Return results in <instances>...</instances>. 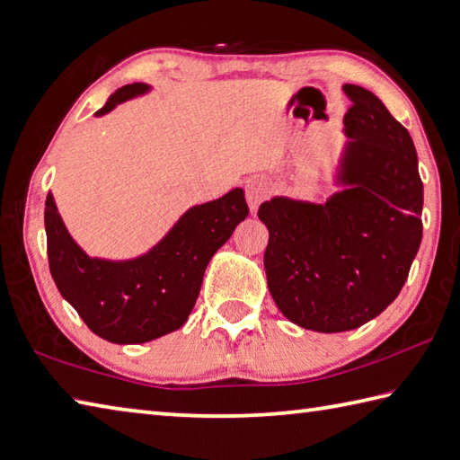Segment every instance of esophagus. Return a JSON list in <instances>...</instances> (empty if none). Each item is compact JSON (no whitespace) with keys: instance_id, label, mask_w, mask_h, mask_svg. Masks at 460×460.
<instances>
[{"instance_id":"esophagus-1","label":"esophagus","mask_w":460,"mask_h":460,"mask_svg":"<svg viewBox=\"0 0 460 460\" xmlns=\"http://www.w3.org/2000/svg\"><path fill=\"white\" fill-rule=\"evenodd\" d=\"M268 196H270V184H268L266 178L254 176L246 181V200L250 210L256 212L258 206L262 204Z\"/></svg>"}]
</instances>
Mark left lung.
<instances>
[{"instance_id":"obj_1","label":"left lung","mask_w":460,"mask_h":460,"mask_svg":"<svg viewBox=\"0 0 460 460\" xmlns=\"http://www.w3.org/2000/svg\"><path fill=\"white\" fill-rule=\"evenodd\" d=\"M352 102L336 192L324 202L274 196L260 204L264 270L276 306L314 332H346L376 318L406 282L422 240V181L412 137L375 93Z\"/></svg>"}]
</instances>
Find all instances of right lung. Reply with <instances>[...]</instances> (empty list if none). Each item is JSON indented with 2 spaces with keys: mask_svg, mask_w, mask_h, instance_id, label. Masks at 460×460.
Here are the masks:
<instances>
[{
  "mask_svg": "<svg viewBox=\"0 0 460 460\" xmlns=\"http://www.w3.org/2000/svg\"><path fill=\"white\" fill-rule=\"evenodd\" d=\"M150 90L142 82L124 85L95 118ZM246 216L244 190L234 188L218 200L188 208L148 252L108 260L77 246L49 192L43 218L51 279L93 334L114 344L150 342L186 323L208 262Z\"/></svg>",
  "mask_w": 460,
  "mask_h": 460,
  "instance_id": "right-lung-1",
  "label": "right lung"
}]
</instances>
